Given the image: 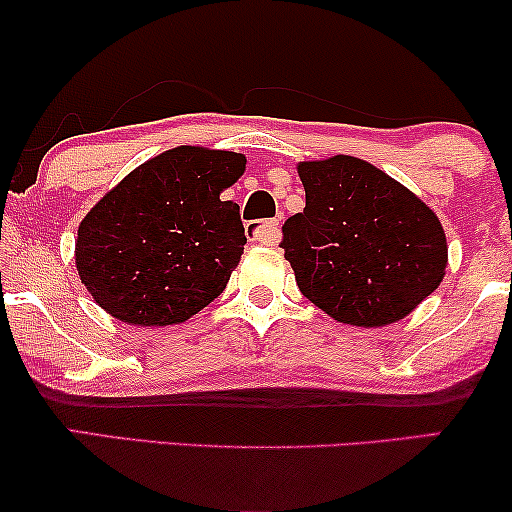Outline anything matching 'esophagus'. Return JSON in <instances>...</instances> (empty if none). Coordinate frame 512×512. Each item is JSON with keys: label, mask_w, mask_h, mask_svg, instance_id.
Segmentation results:
<instances>
[{"label": "esophagus", "mask_w": 512, "mask_h": 512, "mask_svg": "<svg viewBox=\"0 0 512 512\" xmlns=\"http://www.w3.org/2000/svg\"><path fill=\"white\" fill-rule=\"evenodd\" d=\"M247 235L251 242L258 244H277L279 240V223L277 221H251L247 223Z\"/></svg>", "instance_id": "obj_1"}]
</instances>
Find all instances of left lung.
<instances>
[{"label": "left lung", "instance_id": "left-lung-1", "mask_svg": "<svg viewBox=\"0 0 512 512\" xmlns=\"http://www.w3.org/2000/svg\"><path fill=\"white\" fill-rule=\"evenodd\" d=\"M305 209L282 226L300 293L342 324L408 317L445 277L447 240L433 209L354 156L298 163Z\"/></svg>", "mask_w": 512, "mask_h": 512}]
</instances>
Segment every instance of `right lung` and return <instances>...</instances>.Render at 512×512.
<instances>
[{"mask_svg": "<svg viewBox=\"0 0 512 512\" xmlns=\"http://www.w3.org/2000/svg\"><path fill=\"white\" fill-rule=\"evenodd\" d=\"M244 165L242 153L177 146L111 188L76 237L95 303L125 324L170 326L219 298L247 244L240 207L221 200Z\"/></svg>", "mask_w": 512, "mask_h": 512, "instance_id": "right-lung-1", "label": "right lung"}]
</instances>
